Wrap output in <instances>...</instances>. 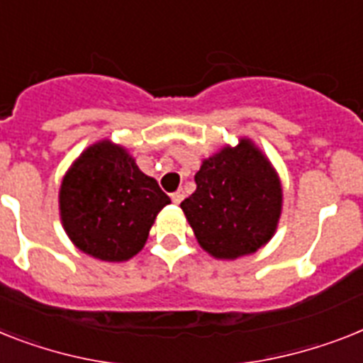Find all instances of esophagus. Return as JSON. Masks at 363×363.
I'll return each instance as SVG.
<instances>
[{"mask_svg": "<svg viewBox=\"0 0 363 363\" xmlns=\"http://www.w3.org/2000/svg\"><path fill=\"white\" fill-rule=\"evenodd\" d=\"M170 199H172V202L174 203H179L182 200H184V191H176V193L170 194Z\"/></svg>", "mask_w": 363, "mask_h": 363, "instance_id": "esophagus-1", "label": "esophagus"}]
</instances>
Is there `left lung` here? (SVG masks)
Here are the masks:
<instances>
[{"label":"left lung","instance_id":"obj_1","mask_svg":"<svg viewBox=\"0 0 363 363\" xmlns=\"http://www.w3.org/2000/svg\"><path fill=\"white\" fill-rule=\"evenodd\" d=\"M196 191L179 203L200 247L220 259L256 252L277 230L282 187L248 140L202 163Z\"/></svg>","mask_w":363,"mask_h":363}]
</instances>
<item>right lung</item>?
Instances as JSON below:
<instances>
[{
    "label": "right lung",
    "instance_id": "1",
    "mask_svg": "<svg viewBox=\"0 0 363 363\" xmlns=\"http://www.w3.org/2000/svg\"><path fill=\"white\" fill-rule=\"evenodd\" d=\"M59 203L62 226L79 250L104 262H125L145 247L155 215L170 199L125 150L106 140L74 163Z\"/></svg>",
    "mask_w": 363,
    "mask_h": 363
}]
</instances>
